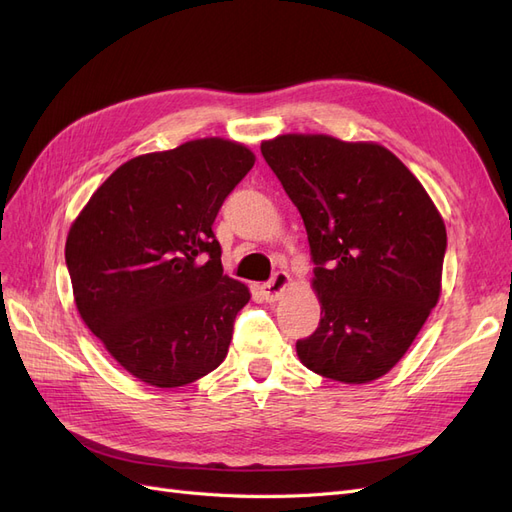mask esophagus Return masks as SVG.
Segmentation results:
<instances>
[{
  "label": "esophagus",
  "mask_w": 512,
  "mask_h": 512,
  "mask_svg": "<svg viewBox=\"0 0 512 512\" xmlns=\"http://www.w3.org/2000/svg\"><path fill=\"white\" fill-rule=\"evenodd\" d=\"M288 284H290V275L286 273V271H277L269 282H265L260 286V292H262V297H265V301H277L282 297V292L288 288Z\"/></svg>",
  "instance_id": "obj_1"
}]
</instances>
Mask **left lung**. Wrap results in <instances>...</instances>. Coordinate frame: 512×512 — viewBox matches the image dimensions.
<instances>
[{"instance_id": "left-lung-1", "label": "left lung", "mask_w": 512, "mask_h": 512, "mask_svg": "<svg viewBox=\"0 0 512 512\" xmlns=\"http://www.w3.org/2000/svg\"><path fill=\"white\" fill-rule=\"evenodd\" d=\"M299 209L314 260L318 329L301 363L346 384L391 371L440 299L446 228L410 170L376 143L284 134L260 145Z\"/></svg>"}]
</instances>
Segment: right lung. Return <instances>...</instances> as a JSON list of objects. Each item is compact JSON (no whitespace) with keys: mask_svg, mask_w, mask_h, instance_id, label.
I'll return each mask as SVG.
<instances>
[{"mask_svg":"<svg viewBox=\"0 0 512 512\" xmlns=\"http://www.w3.org/2000/svg\"><path fill=\"white\" fill-rule=\"evenodd\" d=\"M254 162L224 138L147 153L121 164L74 220L76 307L134 378L175 389L226 359L250 290L224 275L211 226Z\"/></svg>","mask_w":512,"mask_h":512,"instance_id":"1","label":"right lung"}]
</instances>
